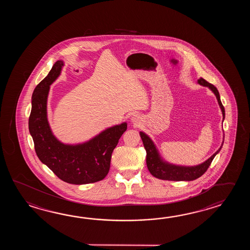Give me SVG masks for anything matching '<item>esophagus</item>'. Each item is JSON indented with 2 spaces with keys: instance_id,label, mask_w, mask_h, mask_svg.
Wrapping results in <instances>:
<instances>
[{
  "instance_id": "esophagus-1",
  "label": "esophagus",
  "mask_w": 250,
  "mask_h": 250,
  "mask_svg": "<svg viewBox=\"0 0 250 250\" xmlns=\"http://www.w3.org/2000/svg\"><path fill=\"white\" fill-rule=\"evenodd\" d=\"M131 121H132V123H138V122H139V117H138V115H134V116L131 118Z\"/></svg>"
}]
</instances>
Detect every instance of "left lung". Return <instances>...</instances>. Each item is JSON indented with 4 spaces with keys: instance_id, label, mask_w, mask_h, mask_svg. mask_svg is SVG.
<instances>
[{
    "instance_id": "left-lung-1",
    "label": "left lung",
    "mask_w": 250,
    "mask_h": 250,
    "mask_svg": "<svg viewBox=\"0 0 250 250\" xmlns=\"http://www.w3.org/2000/svg\"><path fill=\"white\" fill-rule=\"evenodd\" d=\"M197 83L199 85L208 86L215 95L217 98L218 104L223 112V119L224 120L225 111H224L223 104L221 102V98H220L217 88L202 78H200L199 80H197ZM139 134L142 138L145 149L146 151V165H147L150 173L155 178L160 179V180H164V181H190L197 180V178L201 177L208 170V167L211 165L214 156L221 151L223 145V142L221 147L218 149L217 151L212 154L209 159L202 163L201 165H196V166H181V165H171V164H169L162 159V157L160 156L159 153H158V150L154 146L152 139L142 131H140ZM223 139H224V137H223Z\"/></svg>"
}]
</instances>
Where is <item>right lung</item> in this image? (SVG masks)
Returning <instances> with one entry per match:
<instances>
[{
  "label": "right lung",
  "instance_id": "right-lung-1",
  "mask_svg": "<svg viewBox=\"0 0 250 250\" xmlns=\"http://www.w3.org/2000/svg\"><path fill=\"white\" fill-rule=\"evenodd\" d=\"M63 65L62 61H57L33 92L29 132L38 158L59 179L75 185L94 183L108 174L112 151L126 131L127 123L108 127L85 143L59 141L48 123L47 97L50 85L60 76Z\"/></svg>",
  "mask_w": 250,
  "mask_h": 250
}]
</instances>
